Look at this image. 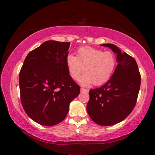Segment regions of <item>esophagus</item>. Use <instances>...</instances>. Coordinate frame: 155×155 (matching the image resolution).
I'll use <instances>...</instances> for the list:
<instances>
[{
  "instance_id": "34e87169",
  "label": "esophagus",
  "mask_w": 155,
  "mask_h": 155,
  "mask_svg": "<svg viewBox=\"0 0 155 155\" xmlns=\"http://www.w3.org/2000/svg\"><path fill=\"white\" fill-rule=\"evenodd\" d=\"M81 92H89V90L81 87Z\"/></svg>"
}]
</instances>
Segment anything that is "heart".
Returning <instances> with one entry per match:
<instances>
[{
  "mask_svg": "<svg viewBox=\"0 0 155 155\" xmlns=\"http://www.w3.org/2000/svg\"><path fill=\"white\" fill-rule=\"evenodd\" d=\"M65 64L70 77L77 80L81 73L85 74L79 78L83 86L101 85L107 83L114 72L117 64L115 54L111 51H103L93 47H81L77 55L68 54Z\"/></svg>",
  "mask_w": 155,
  "mask_h": 155,
  "instance_id": "heart-1",
  "label": "heart"
}]
</instances>
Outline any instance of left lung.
Here are the masks:
<instances>
[{"mask_svg":"<svg viewBox=\"0 0 155 155\" xmlns=\"http://www.w3.org/2000/svg\"><path fill=\"white\" fill-rule=\"evenodd\" d=\"M116 54L117 65L112 77L101 87L90 91L87 111L101 126H111L124 120L135 106L141 76L133 57L112 44H101Z\"/></svg>","mask_w":155,"mask_h":155,"instance_id":"1","label":"left lung"}]
</instances>
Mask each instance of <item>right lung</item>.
I'll list each match as a JSON object with an SVG mask.
<instances>
[{"instance_id": "1", "label": "right lung", "mask_w": 155, "mask_h": 155, "mask_svg": "<svg viewBox=\"0 0 155 155\" xmlns=\"http://www.w3.org/2000/svg\"><path fill=\"white\" fill-rule=\"evenodd\" d=\"M70 42L49 40L27 54L19 74L20 99L28 117L51 127L65 119L80 87L65 64Z\"/></svg>"}]
</instances>
